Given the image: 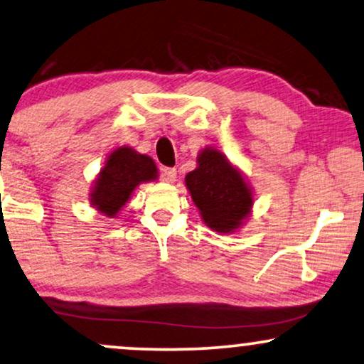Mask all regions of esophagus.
I'll return each mask as SVG.
<instances>
[{"instance_id":"esophagus-1","label":"esophagus","mask_w":364,"mask_h":364,"mask_svg":"<svg viewBox=\"0 0 364 364\" xmlns=\"http://www.w3.org/2000/svg\"><path fill=\"white\" fill-rule=\"evenodd\" d=\"M161 177L166 182H173L177 178V171L173 167H164V169H161Z\"/></svg>"}]
</instances>
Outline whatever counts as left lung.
Listing matches in <instances>:
<instances>
[{"mask_svg":"<svg viewBox=\"0 0 364 364\" xmlns=\"http://www.w3.org/2000/svg\"><path fill=\"white\" fill-rule=\"evenodd\" d=\"M186 186L203 221L215 231L230 233L250 213L251 191L241 173L217 149L202 151L198 167L187 173Z\"/></svg>","mask_w":364,"mask_h":364,"instance_id":"8db88e82","label":"left lung"}]
</instances>
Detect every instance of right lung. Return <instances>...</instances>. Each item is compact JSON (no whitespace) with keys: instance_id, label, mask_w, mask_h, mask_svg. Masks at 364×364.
Wrapping results in <instances>:
<instances>
[{"instance_id":"add662e5","label":"right lung","mask_w":364,"mask_h":364,"mask_svg":"<svg viewBox=\"0 0 364 364\" xmlns=\"http://www.w3.org/2000/svg\"><path fill=\"white\" fill-rule=\"evenodd\" d=\"M156 177L157 169L151 157L138 154L131 147H119L108 156L107 164L100 171L92 203L98 212L113 218L141 182L154 181Z\"/></svg>"}]
</instances>
